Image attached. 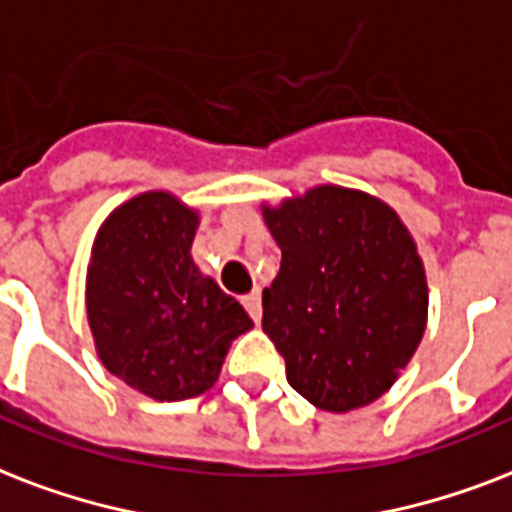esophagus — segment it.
I'll list each match as a JSON object with an SVG mask.
<instances>
[{
  "instance_id": "obj_1",
  "label": "esophagus",
  "mask_w": 512,
  "mask_h": 512,
  "mask_svg": "<svg viewBox=\"0 0 512 512\" xmlns=\"http://www.w3.org/2000/svg\"><path fill=\"white\" fill-rule=\"evenodd\" d=\"M243 304H245V310H248V315H251L256 323H259L261 320V293L251 291L248 296H243Z\"/></svg>"
}]
</instances>
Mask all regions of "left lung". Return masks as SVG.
I'll use <instances>...</instances> for the list:
<instances>
[{
  "mask_svg": "<svg viewBox=\"0 0 512 512\" xmlns=\"http://www.w3.org/2000/svg\"><path fill=\"white\" fill-rule=\"evenodd\" d=\"M280 272L261 293V328L301 398L344 414L390 390L427 326L417 243L387 202L320 184L261 205Z\"/></svg>",
  "mask_w": 512,
  "mask_h": 512,
  "instance_id": "1",
  "label": "left lung"
}]
</instances>
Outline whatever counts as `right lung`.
Returning <instances> with one entry per match:
<instances>
[{
  "label": "right lung",
  "mask_w": 512,
  "mask_h": 512,
  "mask_svg": "<svg viewBox=\"0 0 512 512\" xmlns=\"http://www.w3.org/2000/svg\"><path fill=\"white\" fill-rule=\"evenodd\" d=\"M200 213L176 194H136L109 213L87 264L95 352L117 379L154 400L211 390L229 344L251 331L243 304L192 259Z\"/></svg>",
  "instance_id": "1"
}]
</instances>
